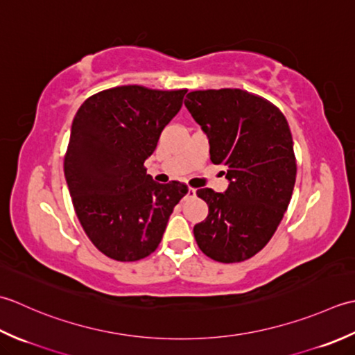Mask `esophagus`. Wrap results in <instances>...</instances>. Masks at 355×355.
Returning a JSON list of instances; mask_svg holds the SVG:
<instances>
[{
    "mask_svg": "<svg viewBox=\"0 0 355 355\" xmlns=\"http://www.w3.org/2000/svg\"><path fill=\"white\" fill-rule=\"evenodd\" d=\"M187 199H193V198H196V190H194V188H188V191H187V196H185Z\"/></svg>",
    "mask_w": 355,
    "mask_h": 355,
    "instance_id": "obj_1",
    "label": "esophagus"
}]
</instances>
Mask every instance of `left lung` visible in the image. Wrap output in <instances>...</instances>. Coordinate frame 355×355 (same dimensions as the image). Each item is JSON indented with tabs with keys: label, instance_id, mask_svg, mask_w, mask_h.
I'll return each mask as SVG.
<instances>
[{
	"label": "left lung",
	"instance_id": "1",
	"mask_svg": "<svg viewBox=\"0 0 355 355\" xmlns=\"http://www.w3.org/2000/svg\"><path fill=\"white\" fill-rule=\"evenodd\" d=\"M185 107L228 180L223 193L196 191L208 216L194 225V239L213 260L242 262L270 242L293 196L297 167L288 122L268 101L239 89L190 92Z\"/></svg>",
	"mask_w": 355,
	"mask_h": 355
}]
</instances>
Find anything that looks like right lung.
I'll return each mask as SVG.
<instances>
[{
    "label": "right lung",
    "instance_id": "add662e5",
    "mask_svg": "<svg viewBox=\"0 0 355 355\" xmlns=\"http://www.w3.org/2000/svg\"><path fill=\"white\" fill-rule=\"evenodd\" d=\"M185 93L121 85L79 107L64 175L85 234L107 257L135 262L150 256L188 191L176 180L155 182L144 168Z\"/></svg>",
    "mask_w": 355,
    "mask_h": 355
}]
</instances>
